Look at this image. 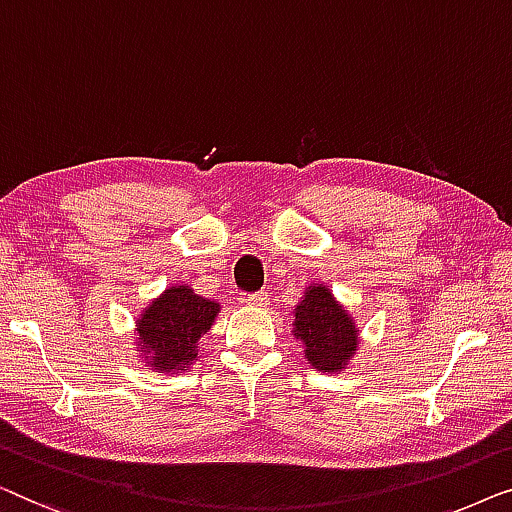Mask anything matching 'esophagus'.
Returning a JSON list of instances; mask_svg holds the SVG:
<instances>
[{"label":"esophagus","mask_w":512,"mask_h":512,"mask_svg":"<svg viewBox=\"0 0 512 512\" xmlns=\"http://www.w3.org/2000/svg\"><path fill=\"white\" fill-rule=\"evenodd\" d=\"M266 299H269V294L257 292V294H248V297L243 299V304L253 306V308H262V306H266Z\"/></svg>","instance_id":"34e87169"}]
</instances>
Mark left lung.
<instances>
[{"instance_id": "obj_1", "label": "left lung", "mask_w": 512, "mask_h": 512, "mask_svg": "<svg viewBox=\"0 0 512 512\" xmlns=\"http://www.w3.org/2000/svg\"><path fill=\"white\" fill-rule=\"evenodd\" d=\"M292 336L315 371L341 373L359 348V327L325 283H313L294 306Z\"/></svg>"}]
</instances>
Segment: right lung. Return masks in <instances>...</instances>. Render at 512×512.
I'll return each mask as SVG.
<instances>
[{
	"label": "right lung",
	"instance_id": "obj_1",
	"mask_svg": "<svg viewBox=\"0 0 512 512\" xmlns=\"http://www.w3.org/2000/svg\"><path fill=\"white\" fill-rule=\"evenodd\" d=\"M220 308L218 301L201 297L190 285H169L136 315V355L155 373L190 371L201 338L213 327Z\"/></svg>",
	"mask_w": 512,
	"mask_h": 512
}]
</instances>
